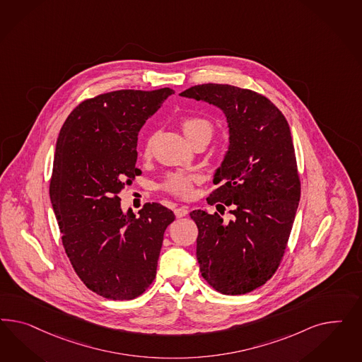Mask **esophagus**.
I'll use <instances>...</instances> for the list:
<instances>
[{"label": "esophagus", "mask_w": 362, "mask_h": 362, "mask_svg": "<svg viewBox=\"0 0 362 362\" xmlns=\"http://www.w3.org/2000/svg\"><path fill=\"white\" fill-rule=\"evenodd\" d=\"M174 212H175L176 218H183V216H186L187 214H188V209L183 206V207H179V209H176Z\"/></svg>", "instance_id": "obj_1"}]
</instances>
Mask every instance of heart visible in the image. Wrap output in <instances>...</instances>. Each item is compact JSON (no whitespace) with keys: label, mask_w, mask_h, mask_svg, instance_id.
Here are the masks:
<instances>
[{"label":"heart","mask_w":362,"mask_h":362,"mask_svg":"<svg viewBox=\"0 0 362 362\" xmlns=\"http://www.w3.org/2000/svg\"><path fill=\"white\" fill-rule=\"evenodd\" d=\"M182 130L185 132L187 139L191 141L197 134L203 132H212V127L209 122L204 121L202 118H186L182 122ZM151 148V139L146 144L144 153L148 155ZM197 182V176L188 175V174H173L168 176L165 180V188L173 195L180 197H189L192 195V187Z\"/></svg>","instance_id":"obj_1"}]
</instances>
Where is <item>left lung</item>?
<instances>
[{"label":"left lung","instance_id":"obj_1","mask_svg":"<svg viewBox=\"0 0 362 362\" xmlns=\"http://www.w3.org/2000/svg\"><path fill=\"white\" fill-rule=\"evenodd\" d=\"M207 102L226 115L228 150L214 174L207 202L218 212L194 209L202 276L224 295H244L276 272L296 216L300 179L289 124L269 99L252 90L204 83L179 94Z\"/></svg>","mask_w":362,"mask_h":362}]
</instances>
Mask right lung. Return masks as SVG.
Instances as JSON below:
<instances>
[{"label":"right lung","mask_w":362,"mask_h":362,"mask_svg":"<svg viewBox=\"0 0 362 362\" xmlns=\"http://www.w3.org/2000/svg\"><path fill=\"white\" fill-rule=\"evenodd\" d=\"M175 91L118 90L83 100L55 146L50 200L67 257L90 291L110 300L142 295L156 274L171 209L146 203L136 216L119 194L141 170L138 134Z\"/></svg>","instance_id":"add662e5"}]
</instances>
